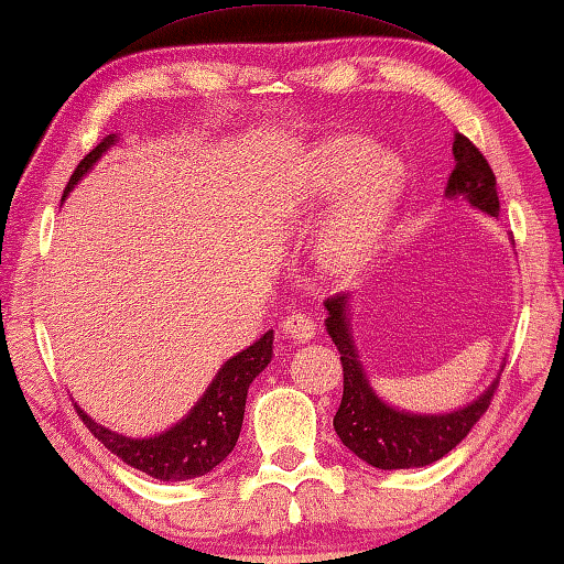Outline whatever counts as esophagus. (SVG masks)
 <instances>
[{
  "mask_svg": "<svg viewBox=\"0 0 564 564\" xmlns=\"http://www.w3.org/2000/svg\"><path fill=\"white\" fill-rule=\"evenodd\" d=\"M280 327H282V337L294 341V344H304L314 337V319L310 317V314L292 312L282 319Z\"/></svg>",
  "mask_w": 564,
  "mask_h": 564,
  "instance_id": "1",
  "label": "esophagus"
}]
</instances>
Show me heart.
<instances>
[{"label": "heart", "mask_w": 564, "mask_h": 564, "mask_svg": "<svg viewBox=\"0 0 564 564\" xmlns=\"http://www.w3.org/2000/svg\"><path fill=\"white\" fill-rule=\"evenodd\" d=\"M403 187V165L393 153H373L361 135H339L314 153L304 195L319 207L336 200L322 230V252L339 270L369 260L391 223Z\"/></svg>", "instance_id": "obj_1"}]
</instances>
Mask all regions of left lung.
I'll list each match as a JSON object with an SVG mask.
<instances>
[{
  "label": "left lung",
  "instance_id": "1",
  "mask_svg": "<svg viewBox=\"0 0 564 564\" xmlns=\"http://www.w3.org/2000/svg\"><path fill=\"white\" fill-rule=\"evenodd\" d=\"M453 158H456V167L448 177L446 197L451 200L463 197L476 210L498 217L500 200L496 175H492L486 155L466 135L456 133L453 135ZM349 300L351 294H337L324 302L327 307L324 327H327L332 341L337 344L344 367V393L337 416H334V431L354 456L373 468L401 470L431 466L456 448L488 411L500 377L492 379L478 399L446 413H413L391 406L373 391L361 364L351 332Z\"/></svg>",
  "mask_w": 564,
  "mask_h": 564
}]
</instances>
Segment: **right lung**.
<instances>
[{
    "instance_id": "1",
    "label": "right lung",
    "mask_w": 564,
    "mask_h": 564,
    "mask_svg": "<svg viewBox=\"0 0 564 564\" xmlns=\"http://www.w3.org/2000/svg\"><path fill=\"white\" fill-rule=\"evenodd\" d=\"M116 141L118 133L106 135L76 165L62 200H66V195L74 191V185L101 161V155L108 148L116 145ZM272 339L274 332H264L250 347L227 359L220 371L215 373L210 387L197 399L195 406L181 421L173 423L171 429L155 433V436H123V433H116L101 426V423H96L78 403H74L76 413L108 451L116 453L128 466L143 470L145 476L173 482L200 478L205 473L220 466L232 453L237 438H240L247 389L264 371L267 364L272 361Z\"/></svg>"
}]
</instances>
